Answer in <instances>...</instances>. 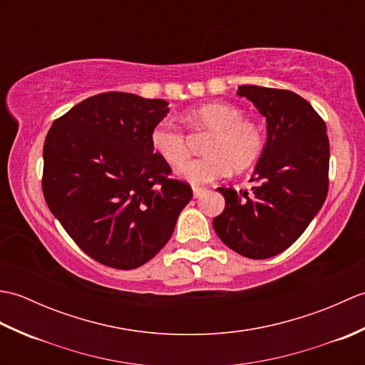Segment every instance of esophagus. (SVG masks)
<instances>
[{
	"label": "esophagus",
	"mask_w": 365,
	"mask_h": 365,
	"mask_svg": "<svg viewBox=\"0 0 365 365\" xmlns=\"http://www.w3.org/2000/svg\"><path fill=\"white\" fill-rule=\"evenodd\" d=\"M202 192H205V188H199V187H192V196L199 197Z\"/></svg>",
	"instance_id": "esophagus-1"
}]
</instances>
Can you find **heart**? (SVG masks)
Listing matches in <instances>:
<instances>
[{
  "label": "heart",
  "mask_w": 365,
  "mask_h": 365,
  "mask_svg": "<svg viewBox=\"0 0 365 365\" xmlns=\"http://www.w3.org/2000/svg\"><path fill=\"white\" fill-rule=\"evenodd\" d=\"M192 131H210L202 152L205 157L185 163L178 178L191 185L213 182L229 168L240 173L252 166L263 149V135L257 123L243 118V111L226 102H210L191 108L182 115ZM153 153L169 166H180L188 157L187 138L170 122H158L150 130Z\"/></svg>",
  "instance_id": "heart-1"
}]
</instances>
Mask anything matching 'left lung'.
Returning a JSON list of instances; mask_svg holds the SVG:
<instances>
[{
	"label": "left lung",
	"mask_w": 365,
	"mask_h": 365,
	"mask_svg": "<svg viewBox=\"0 0 365 365\" xmlns=\"http://www.w3.org/2000/svg\"><path fill=\"white\" fill-rule=\"evenodd\" d=\"M237 94L267 119V141L251 177V192L218 188L226 207L213 227L230 250L268 259L297 242L327 199V125L312 105L292 91L245 84Z\"/></svg>",
	"instance_id": "1"
}]
</instances>
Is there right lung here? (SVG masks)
Segmentation results:
<instances>
[{"mask_svg":"<svg viewBox=\"0 0 365 365\" xmlns=\"http://www.w3.org/2000/svg\"><path fill=\"white\" fill-rule=\"evenodd\" d=\"M168 102L127 92L83 100L53 122L43 144L42 190L50 212L89 257L118 269L144 265L168 243L191 197L168 178L150 130Z\"/></svg>","mask_w":365,"mask_h":365,"instance_id":"obj_1","label":"right lung"}]
</instances>
